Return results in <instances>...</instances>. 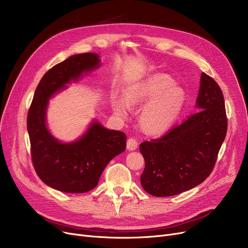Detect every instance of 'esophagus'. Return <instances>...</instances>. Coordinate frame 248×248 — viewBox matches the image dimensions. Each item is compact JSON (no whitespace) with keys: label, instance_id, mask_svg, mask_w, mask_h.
<instances>
[{"label":"esophagus","instance_id":"esophagus-1","mask_svg":"<svg viewBox=\"0 0 248 248\" xmlns=\"http://www.w3.org/2000/svg\"><path fill=\"white\" fill-rule=\"evenodd\" d=\"M137 148H138L137 140L134 139V138L128 139L127 141H126V149L128 151H135V150H137Z\"/></svg>","mask_w":248,"mask_h":248}]
</instances>
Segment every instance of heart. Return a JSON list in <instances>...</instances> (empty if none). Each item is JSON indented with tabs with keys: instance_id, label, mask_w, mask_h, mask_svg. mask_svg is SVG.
Segmentation results:
<instances>
[{
	"instance_id": "1",
	"label": "heart",
	"mask_w": 248,
	"mask_h": 248,
	"mask_svg": "<svg viewBox=\"0 0 248 248\" xmlns=\"http://www.w3.org/2000/svg\"><path fill=\"white\" fill-rule=\"evenodd\" d=\"M125 99L128 104L150 102L140 116V124L150 135L166 133L174 124L184 107L185 93L165 74H154L129 89ZM114 110L124 115L126 106L123 99L114 102Z\"/></svg>"
}]
</instances>
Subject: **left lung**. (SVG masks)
Returning <instances> with one entry per match:
<instances>
[{"label": "left lung", "mask_w": 248, "mask_h": 248, "mask_svg": "<svg viewBox=\"0 0 248 248\" xmlns=\"http://www.w3.org/2000/svg\"><path fill=\"white\" fill-rule=\"evenodd\" d=\"M197 112L161 139L144 141V190L155 197L175 196L198 186L213 170L227 132L223 93L212 77L201 74Z\"/></svg>", "instance_id": "1"}]
</instances>
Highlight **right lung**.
Masks as SVG:
<instances>
[{
  "instance_id": "right-lung-1",
  "label": "right lung",
  "mask_w": 248,
  "mask_h": 248,
  "mask_svg": "<svg viewBox=\"0 0 248 248\" xmlns=\"http://www.w3.org/2000/svg\"><path fill=\"white\" fill-rule=\"evenodd\" d=\"M96 53L75 54L52 67L39 82L28 111L27 129L35 171L44 183L65 193H85L97 186L107 165L126 147L123 132L93 120L72 141L59 140L47 126L49 100L100 67Z\"/></svg>"
}]
</instances>
